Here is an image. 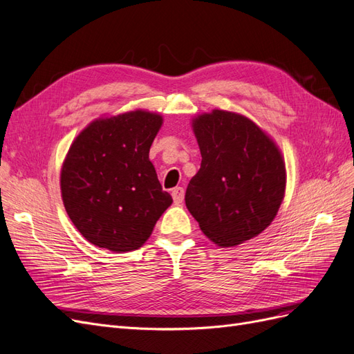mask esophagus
<instances>
[{"mask_svg":"<svg viewBox=\"0 0 354 354\" xmlns=\"http://www.w3.org/2000/svg\"><path fill=\"white\" fill-rule=\"evenodd\" d=\"M171 195H173V199L176 203H181L183 202L185 198V189L183 187H174L173 192H171Z\"/></svg>","mask_w":354,"mask_h":354,"instance_id":"obj_1","label":"esophagus"}]
</instances>
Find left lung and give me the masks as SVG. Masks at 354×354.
I'll use <instances>...</instances> for the list:
<instances>
[{"label": "left lung", "instance_id": "obj_1", "mask_svg": "<svg viewBox=\"0 0 354 354\" xmlns=\"http://www.w3.org/2000/svg\"><path fill=\"white\" fill-rule=\"evenodd\" d=\"M202 162L186 190V207L218 246L261 233L285 195V162L274 142L239 113L214 109L195 118Z\"/></svg>", "mask_w": 354, "mask_h": 354}]
</instances>
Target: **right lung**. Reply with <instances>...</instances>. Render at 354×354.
Wrapping results in <instances>:
<instances>
[{
    "mask_svg": "<svg viewBox=\"0 0 354 354\" xmlns=\"http://www.w3.org/2000/svg\"><path fill=\"white\" fill-rule=\"evenodd\" d=\"M162 116L133 111L93 121L75 138L62 167L60 189L82 236L115 252L138 250L173 203L149 151Z\"/></svg>",
    "mask_w": 354,
    "mask_h": 354,
    "instance_id": "1",
    "label": "right lung"
}]
</instances>
